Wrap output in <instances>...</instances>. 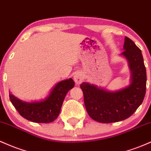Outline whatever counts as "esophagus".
<instances>
[{"label":"esophagus","instance_id":"1","mask_svg":"<svg viewBox=\"0 0 151 151\" xmlns=\"http://www.w3.org/2000/svg\"><path fill=\"white\" fill-rule=\"evenodd\" d=\"M84 80L83 74L81 72H77L74 76V81H75L76 84H81Z\"/></svg>","mask_w":151,"mask_h":151}]
</instances>
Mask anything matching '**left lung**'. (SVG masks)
<instances>
[{
	"label": "left lung",
	"mask_w": 151,
	"mask_h": 151,
	"mask_svg": "<svg viewBox=\"0 0 151 151\" xmlns=\"http://www.w3.org/2000/svg\"><path fill=\"white\" fill-rule=\"evenodd\" d=\"M124 51L128 62L131 83L128 87L111 92L88 83L80 87L84 96L86 111L92 119L103 123L126 120L133 114L142 103L146 90V69L141 50L128 37H125Z\"/></svg>",
	"instance_id": "8db88e82"
}]
</instances>
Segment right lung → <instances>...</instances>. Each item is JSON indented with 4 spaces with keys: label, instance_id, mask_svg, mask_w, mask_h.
Here are the masks:
<instances>
[{
    "label": "right lung",
    "instance_id": "1",
    "mask_svg": "<svg viewBox=\"0 0 151 151\" xmlns=\"http://www.w3.org/2000/svg\"><path fill=\"white\" fill-rule=\"evenodd\" d=\"M75 86L72 78L58 83L43 101L25 102L10 93L12 104L22 117L35 123H48L55 121L60 113L67 93Z\"/></svg>",
    "mask_w": 151,
    "mask_h": 151
}]
</instances>
